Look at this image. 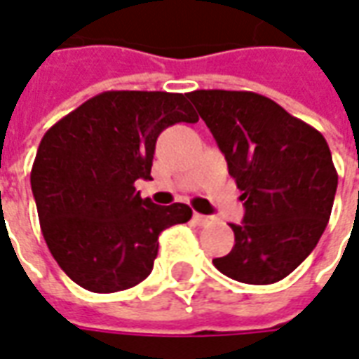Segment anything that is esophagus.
Wrapping results in <instances>:
<instances>
[{"instance_id": "obj_1", "label": "esophagus", "mask_w": 359, "mask_h": 359, "mask_svg": "<svg viewBox=\"0 0 359 359\" xmlns=\"http://www.w3.org/2000/svg\"><path fill=\"white\" fill-rule=\"evenodd\" d=\"M211 221V217L210 215H202V213H194V223L196 225H208V223H210Z\"/></svg>"}]
</instances>
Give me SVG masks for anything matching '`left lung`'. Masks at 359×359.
<instances>
[{
  "instance_id": "left-lung-1",
  "label": "left lung",
  "mask_w": 359,
  "mask_h": 359,
  "mask_svg": "<svg viewBox=\"0 0 359 359\" xmlns=\"http://www.w3.org/2000/svg\"><path fill=\"white\" fill-rule=\"evenodd\" d=\"M242 190L244 217L233 250L215 257L223 275L271 285L311 254L331 217L339 175L323 134L254 92L188 94Z\"/></svg>"
}]
</instances>
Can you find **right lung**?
Masks as SVG:
<instances>
[{
  "label": "right lung",
  "mask_w": 359,
  "mask_h": 359,
  "mask_svg": "<svg viewBox=\"0 0 359 359\" xmlns=\"http://www.w3.org/2000/svg\"><path fill=\"white\" fill-rule=\"evenodd\" d=\"M196 121L188 94L123 90L95 95L43 134L30 187L46 244L71 280L107 294L151 273L159 233L192 210L142 200L134 182L151 179L157 136Z\"/></svg>",
  "instance_id": "add662e5"
}]
</instances>
